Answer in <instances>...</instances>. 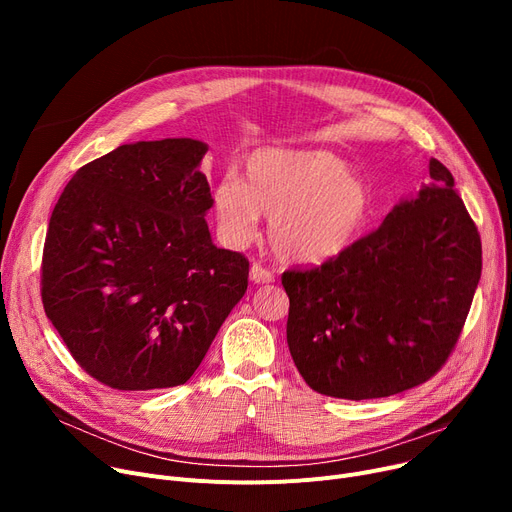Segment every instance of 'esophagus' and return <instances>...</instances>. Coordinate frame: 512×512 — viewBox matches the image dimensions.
Wrapping results in <instances>:
<instances>
[{
  "label": "esophagus",
  "instance_id": "obj_1",
  "mask_svg": "<svg viewBox=\"0 0 512 512\" xmlns=\"http://www.w3.org/2000/svg\"><path fill=\"white\" fill-rule=\"evenodd\" d=\"M251 280L255 282V284H270V282H274V274L267 270V267H263L261 263H253L251 265Z\"/></svg>",
  "mask_w": 512,
  "mask_h": 512
}]
</instances>
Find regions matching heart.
<instances>
[{
	"instance_id": "1",
	"label": "heart",
	"mask_w": 512,
	"mask_h": 512,
	"mask_svg": "<svg viewBox=\"0 0 512 512\" xmlns=\"http://www.w3.org/2000/svg\"><path fill=\"white\" fill-rule=\"evenodd\" d=\"M220 232L245 247L270 220L274 251L292 263H324L344 253L373 213L369 184L330 151L261 149L245 164V182L224 176L213 191Z\"/></svg>"
}]
</instances>
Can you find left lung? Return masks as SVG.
I'll return each instance as SVG.
<instances>
[{
    "label": "left lung",
    "instance_id": "left-lung-1",
    "mask_svg": "<svg viewBox=\"0 0 512 512\" xmlns=\"http://www.w3.org/2000/svg\"><path fill=\"white\" fill-rule=\"evenodd\" d=\"M334 259L286 270V338L319 394L367 400L415 388L454 351L481 278V238L450 170Z\"/></svg>",
    "mask_w": 512,
    "mask_h": 512
}]
</instances>
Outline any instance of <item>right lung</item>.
<instances>
[{
	"mask_svg": "<svg viewBox=\"0 0 512 512\" xmlns=\"http://www.w3.org/2000/svg\"><path fill=\"white\" fill-rule=\"evenodd\" d=\"M207 145H122L80 168L53 207L41 299L74 361L116 390L191 380L249 286V259L211 242Z\"/></svg>",
	"mask_w": 512,
	"mask_h": 512,
	"instance_id": "1",
	"label": "right lung"
}]
</instances>
